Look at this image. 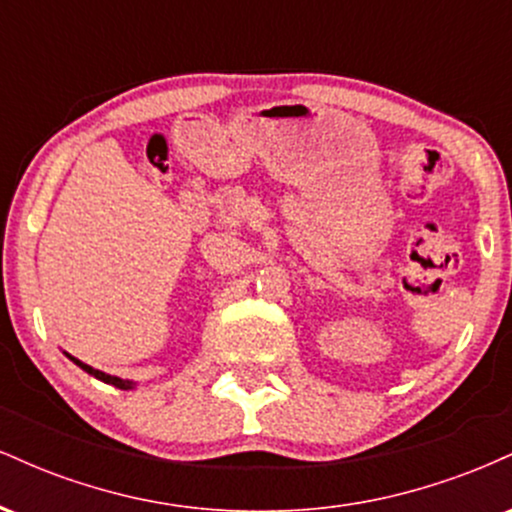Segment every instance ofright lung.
<instances>
[{
	"instance_id": "1",
	"label": "right lung",
	"mask_w": 512,
	"mask_h": 512,
	"mask_svg": "<svg viewBox=\"0 0 512 512\" xmlns=\"http://www.w3.org/2000/svg\"><path fill=\"white\" fill-rule=\"evenodd\" d=\"M72 361H74V363H76V366H79V368H84V370H86V373H91V375H93V378L103 380V383H110V385L120 387V390H129V387H132V383H129V380H120V378H113V375H105V373H101V370H96V368L86 366V363L76 361V358H72Z\"/></svg>"
}]
</instances>
